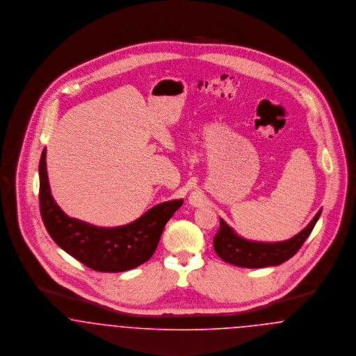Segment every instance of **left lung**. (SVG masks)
I'll list each match as a JSON object with an SVG mask.
<instances>
[{
    "instance_id": "1",
    "label": "left lung",
    "mask_w": 356,
    "mask_h": 356,
    "mask_svg": "<svg viewBox=\"0 0 356 356\" xmlns=\"http://www.w3.org/2000/svg\"><path fill=\"white\" fill-rule=\"evenodd\" d=\"M321 213L322 210H319L309 225L291 239L275 243L248 241L235 234L232 227L220 219L219 230L214 236V250L220 259L238 267L262 268L278 266L294 257L296 251L302 248L321 217Z\"/></svg>"
}]
</instances>
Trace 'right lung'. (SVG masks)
Masks as SVG:
<instances>
[{
	"label": "right lung",
	"mask_w": 356,
	"mask_h": 356,
	"mask_svg": "<svg viewBox=\"0 0 356 356\" xmlns=\"http://www.w3.org/2000/svg\"><path fill=\"white\" fill-rule=\"evenodd\" d=\"M47 150L40 161V211L51 239L69 255L101 273H122L149 261L161 234L184 200L163 202L134 222L98 227L67 217L54 202L47 179Z\"/></svg>",
	"instance_id": "1"
}]
</instances>
